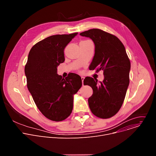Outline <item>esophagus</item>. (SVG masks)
Returning <instances> with one entry per match:
<instances>
[{
  "mask_svg": "<svg viewBox=\"0 0 156 156\" xmlns=\"http://www.w3.org/2000/svg\"><path fill=\"white\" fill-rule=\"evenodd\" d=\"M84 76H81V80H82V84H83V85H84V84H83V81H84Z\"/></svg>",
  "mask_w": 156,
  "mask_h": 156,
  "instance_id": "34e87169",
  "label": "esophagus"
}]
</instances>
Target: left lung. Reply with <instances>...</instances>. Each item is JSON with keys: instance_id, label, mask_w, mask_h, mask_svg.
I'll list each match as a JSON object with an SVG mask.
<instances>
[{"instance_id": "obj_1", "label": "left lung", "mask_w": 156, "mask_h": 156, "mask_svg": "<svg viewBox=\"0 0 156 156\" xmlns=\"http://www.w3.org/2000/svg\"><path fill=\"white\" fill-rule=\"evenodd\" d=\"M80 35L91 39L95 53L90 70L103 71L104 80L91 77L84 80L90 86L93 95L88 99L91 112L96 117L108 119L115 115L124 101L129 83L130 61L122 42L115 36L99 29H91Z\"/></svg>"}]
</instances>
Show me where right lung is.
I'll return each instance as SVG.
<instances>
[{"label":"right lung","instance_id":"obj_1","mask_svg":"<svg viewBox=\"0 0 156 156\" xmlns=\"http://www.w3.org/2000/svg\"><path fill=\"white\" fill-rule=\"evenodd\" d=\"M78 33L46 37L31 49L25 67L27 87L41 112L59 122L72 113L73 96L82 86L81 77L72 73L65 79L57 74L65 60L64 49Z\"/></svg>","mask_w":156,"mask_h":156}]
</instances>
